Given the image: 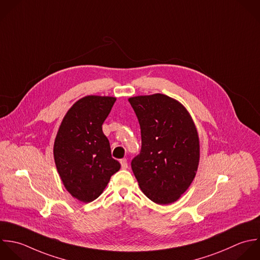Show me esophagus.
Segmentation results:
<instances>
[{
  "label": "esophagus",
  "instance_id": "34e87169",
  "mask_svg": "<svg viewBox=\"0 0 260 260\" xmlns=\"http://www.w3.org/2000/svg\"><path fill=\"white\" fill-rule=\"evenodd\" d=\"M120 165H121V168H122V169H126V168L128 167V164H127L126 159H121V160H120Z\"/></svg>",
  "mask_w": 260,
  "mask_h": 260
}]
</instances>
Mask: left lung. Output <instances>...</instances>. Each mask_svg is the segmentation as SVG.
Returning a JSON list of instances; mask_svg holds the SVG:
<instances>
[{"label":"left lung","instance_id":"obj_1","mask_svg":"<svg viewBox=\"0 0 260 260\" xmlns=\"http://www.w3.org/2000/svg\"><path fill=\"white\" fill-rule=\"evenodd\" d=\"M140 123L142 148L132 169L142 191L152 202L177 201L192 182L200 161L196 125L178 101L163 95L128 99Z\"/></svg>","mask_w":260,"mask_h":260}]
</instances>
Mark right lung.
Segmentation results:
<instances>
[{
	"label": "right lung",
	"instance_id": "1",
	"mask_svg": "<svg viewBox=\"0 0 260 260\" xmlns=\"http://www.w3.org/2000/svg\"><path fill=\"white\" fill-rule=\"evenodd\" d=\"M115 100L86 96L69 109L58 128L53 146L55 166L67 190L80 202L96 200L120 169L102 132Z\"/></svg>",
	"mask_w": 260,
	"mask_h": 260
}]
</instances>
